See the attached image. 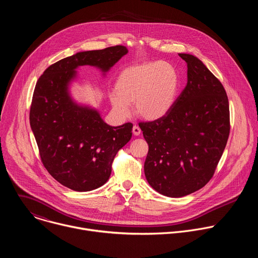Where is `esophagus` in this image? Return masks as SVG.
Masks as SVG:
<instances>
[{"mask_svg":"<svg viewBox=\"0 0 258 258\" xmlns=\"http://www.w3.org/2000/svg\"><path fill=\"white\" fill-rule=\"evenodd\" d=\"M133 133L135 136H140L141 135V128L138 125L133 126Z\"/></svg>","mask_w":258,"mask_h":258,"instance_id":"34e87169","label":"esophagus"}]
</instances>
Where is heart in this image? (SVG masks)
Instances as JSON below:
<instances>
[{"instance_id": "b5f03b06", "label": "heart", "mask_w": 258, "mask_h": 258, "mask_svg": "<svg viewBox=\"0 0 258 258\" xmlns=\"http://www.w3.org/2000/svg\"><path fill=\"white\" fill-rule=\"evenodd\" d=\"M180 80L176 68L166 62L156 61L130 66L120 72L116 91L110 94L115 112L126 117L131 104L144 119L156 120L165 116L173 107Z\"/></svg>"}]
</instances>
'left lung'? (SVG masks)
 I'll use <instances>...</instances> for the list:
<instances>
[{
    "label": "left lung",
    "mask_w": 258,
    "mask_h": 258,
    "mask_svg": "<svg viewBox=\"0 0 258 258\" xmlns=\"http://www.w3.org/2000/svg\"><path fill=\"white\" fill-rule=\"evenodd\" d=\"M178 55L188 66L186 88L165 116L139 122L149 146L146 178L173 198L201 189L212 178L231 130L223 84L195 56Z\"/></svg>",
    "instance_id": "left-lung-1"
}]
</instances>
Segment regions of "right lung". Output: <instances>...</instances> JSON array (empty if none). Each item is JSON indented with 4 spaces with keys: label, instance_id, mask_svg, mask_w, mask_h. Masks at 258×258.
<instances>
[{
    "label": "right lung",
    "instance_id": "obj_1",
    "mask_svg": "<svg viewBox=\"0 0 258 258\" xmlns=\"http://www.w3.org/2000/svg\"><path fill=\"white\" fill-rule=\"evenodd\" d=\"M126 53L121 45L81 52L50 65L36 82L29 121L42 163L73 191H92L108 180L115 155L132 138L133 123L108 125L95 110L73 103L67 85L78 66L107 71Z\"/></svg>",
    "mask_w": 258,
    "mask_h": 258
}]
</instances>
